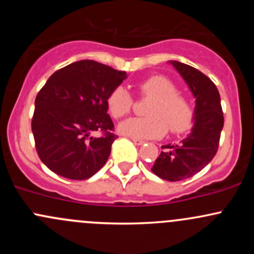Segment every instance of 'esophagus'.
<instances>
[{"instance_id":"34e87169","label":"esophagus","mask_w":254,"mask_h":254,"mask_svg":"<svg viewBox=\"0 0 254 254\" xmlns=\"http://www.w3.org/2000/svg\"><path fill=\"white\" fill-rule=\"evenodd\" d=\"M132 142H134L135 145H137V146H141V145H143V143H145V141H142V140H137V139H132Z\"/></svg>"}]
</instances>
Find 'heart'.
<instances>
[{
    "instance_id": "obj_1",
    "label": "heart",
    "mask_w": 254,
    "mask_h": 254,
    "mask_svg": "<svg viewBox=\"0 0 254 254\" xmlns=\"http://www.w3.org/2000/svg\"><path fill=\"white\" fill-rule=\"evenodd\" d=\"M140 94L152 97L147 109V118H129L119 124L120 134L131 139H160L167 132H181L189 127L193 117L190 104L178 93L176 84L166 76L155 75L143 79L139 86ZM132 97L124 87L119 86L107 98L108 111L114 118L129 114L132 108Z\"/></svg>"
}]
</instances>
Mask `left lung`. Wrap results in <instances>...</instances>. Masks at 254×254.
Listing matches in <instances>:
<instances>
[{"label": "left lung", "mask_w": 254, "mask_h": 254, "mask_svg": "<svg viewBox=\"0 0 254 254\" xmlns=\"http://www.w3.org/2000/svg\"><path fill=\"white\" fill-rule=\"evenodd\" d=\"M186 81L195 98L193 127L190 132L175 145L162 146L163 151L151 168L156 176L170 182L190 178L214 158L224 127L221 99L214 82L196 68L170 61Z\"/></svg>", "instance_id": "obj_1"}]
</instances>
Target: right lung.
<instances>
[{
	"mask_svg": "<svg viewBox=\"0 0 254 254\" xmlns=\"http://www.w3.org/2000/svg\"><path fill=\"white\" fill-rule=\"evenodd\" d=\"M127 77L125 71L93 60L76 61L49 77L32 119L35 147L49 170L82 181L106 165L117 139L107 98ZM93 131L105 135L94 138Z\"/></svg>",
	"mask_w": 254,
	"mask_h": 254,
	"instance_id": "right-lung-1",
	"label": "right lung"
}]
</instances>
